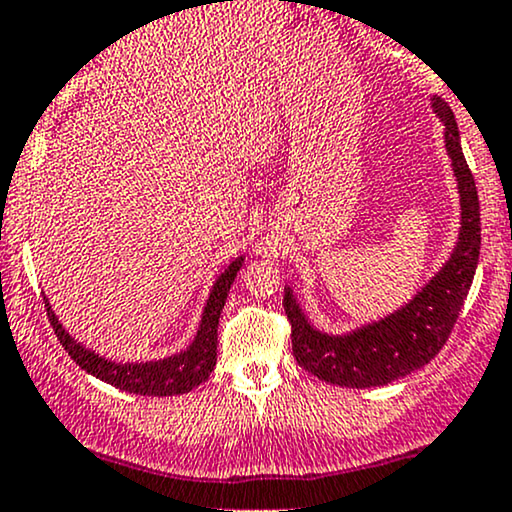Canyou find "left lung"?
<instances>
[{
    "label": "left lung",
    "mask_w": 512,
    "mask_h": 512,
    "mask_svg": "<svg viewBox=\"0 0 512 512\" xmlns=\"http://www.w3.org/2000/svg\"><path fill=\"white\" fill-rule=\"evenodd\" d=\"M431 108L445 127V151L460 192V233L443 267L395 313L344 334L317 330L291 286L284 289L293 356L298 366L330 385L380 387L424 368L448 342L472 286L481 245L477 185L464 161L460 129L450 105L433 96Z\"/></svg>",
    "instance_id": "1"
}]
</instances>
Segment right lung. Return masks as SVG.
I'll return each mask as SVG.
<instances>
[{
    "label": "right lung",
    "instance_id": "1",
    "mask_svg": "<svg viewBox=\"0 0 512 512\" xmlns=\"http://www.w3.org/2000/svg\"><path fill=\"white\" fill-rule=\"evenodd\" d=\"M245 257L240 255L228 264L223 272L216 276L214 286H211L207 305L202 310V320H199V330L187 349L178 354L158 358V361H139V363H115L110 358L96 354L93 349H86L84 344L62 327L60 317L55 315L48 298L43 296L45 310H48L50 325L55 330L57 339L69 351V356L91 373L93 378L103 380V383L117 387V390L134 392V395L146 397H170V395H185V392L195 390L209 378V373L216 366V339H219V317L223 305H226L228 291L236 281V274L243 267Z\"/></svg>",
    "mask_w": 512,
    "mask_h": 512
}]
</instances>
